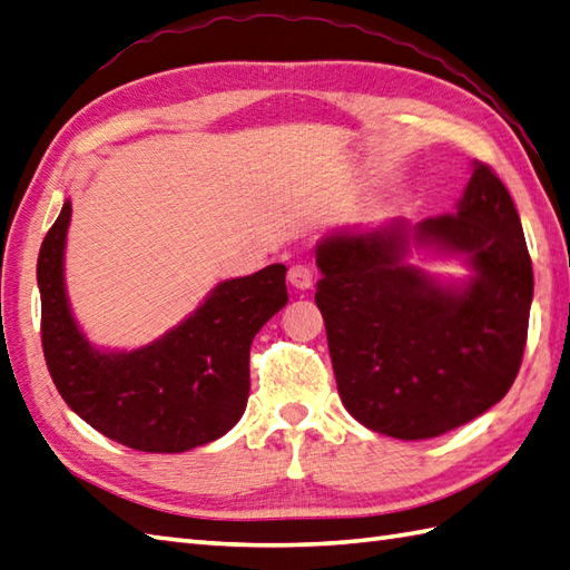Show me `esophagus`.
I'll list each match as a JSON object with an SVG mask.
<instances>
[{"instance_id": "obj_1", "label": "esophagus", "mask_w": 570, "mask_h": 570, "mask_svg": "<svg viewBox=\"0 0 570 570\" xmlns=\"http://www.w3.org/2000/svg\"><path fill=\"white\" fill-rule=\"evenodd\" d=\"M288 284L294 288H301V292H306V288L313 286V269L308 264H294L292 269H288Z\"/></svg>"}]
</instances>
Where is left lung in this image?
Listing matches in <instances>:
<instances>
[{
  "instance_id": "obj_1",
  "label": "left lung",
  "mask_w": 570,
  "mask_h": 570,
  "mask_svg": "<svg viewBox=\"0 0 570 570\" xmlns=\"http://www.w3.org/2000/svg\"><path fill=\"white\" fill-rule=\"evenodd\" d=\"M411 244L463 256L473 274L445 285L403 262ZM316 264L337 392L362 426L433 439L510 392L534 274L512 196L488 164L472 166L455 213L337 229L318 242Z\"/></svg>"
}]
</instances>
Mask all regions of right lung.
I'll use <instances>...</instances> for the list:
<instances>
[{
  "instance_id": "obj_1",
  "label": "right lung",
  "mask_w": 570,
  "mask_h": 570,
  "mask_svg": "<svg viewBox=\"0 0 570 570\" xmlns=\"http://www.w3.org/2000/svg\"><path fill=\"white\" fill-rule=\"evenodd\" d=\"M70 200L48 229L36 264L41 343L66 404L107 439L144 453H184L217 441L245 414L254 335L288 301L286 266L227 278L208 298L137 350H98L68 304L63 252Z\"/></svg>"
}]
</instances>
